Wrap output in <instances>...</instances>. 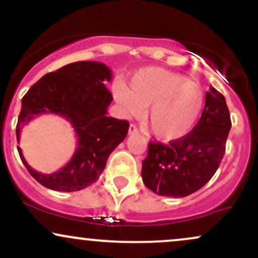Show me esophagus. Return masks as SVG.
<instances>
[{
	"label": "esophagus",
	"instance_id": "1",
	"mask_svg": "<svg viewBox=\"0 0 258 258\" xmlns=\"http://www.w3.org/2000/svg\"><path fill=\"white\" fill-rule=\"evenodd\" d=\"M138 133H139V131H138L137 127H136L135 125L130 126V128H128V135H138Z\"/></svg>",
	"mask_w": 258,
	"mask_h": 258
}]
</instances>
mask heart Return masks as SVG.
Listing matches in <instances>:
<instances>
[{"mask_svg":"<svg viewBox=\"0 0 258 258\" xmlns=\"http://www.w3.org/2000/svg\"><path fill=\"white\" fill-rule=\"evenodd\" d=\"M114 99L127 117L141 116L149 106L147 123L161 141H177L191 131L204 105L198 84L164 68L148 67L130 79L128 86L115 85Z\"/></svg>","mask_w":258,"mask_h":258,"instance_id":"1","label":"heart"}]
</instances>
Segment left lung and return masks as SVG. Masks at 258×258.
Listing matches in <instances>:
<instances>
[{
    "instance_id": "obj_1",
    "label": "left lung",
    "mask_w": 258,
    "mask_h": 258,
    "mask_svg": "<svg viewBox=\"0 0 258 258\" xmlns=\"http://www.w3.org/2000/svg\"><path fill=\"white\" fill-rule=\"evenodd\" d=\"M230 127L226 98L210 87L199 122L188 135L170 144L150 142L142 164L144 184L161 197L184 198L199 190L220 166Z\"/></svg>"
}]
</instances>
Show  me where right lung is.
<instances>
[{"label":"right lung","instance_id":"add662e5","mask_svg":"<svg viewBox=\"0 0 258 258\" xmlns=\"http://www.w3.org/2000/svg\"><path fill=\"white\" fill-rule=\"evenodd\" d=\"M110 80L111 70L105 64L76 61L46 74L23 97L17 123L18 142L22 127L41 114L63 116L78 137L70 161L51 174L34 170L18 147L26 170L40 184L52 190L76 191L98 180L109 155L126 138L130 127L126 120L106 115L112 96L105 82Z\"/></svg>","mask_w":258,"mask_h":258}]
</instances>
